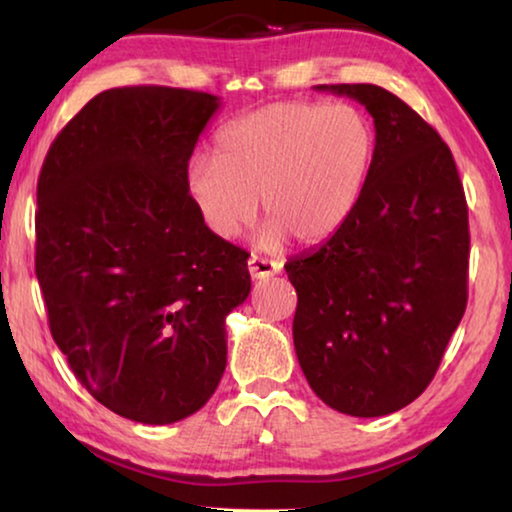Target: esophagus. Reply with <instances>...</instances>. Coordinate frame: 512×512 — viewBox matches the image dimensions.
Listing matches in <instances>:
<instances>
[{"mask_svg": "<svg viewBox=\"0 0 512 512\" xmlns=\"http://www.w3.org/2000/svg\"><path fill=\"white\" fill-rule=\"evenodd\" d=\"M248 271H250V275L255 277V280H266V277H273L275 273L282 271V262H277V259H266V257L250 255Z\"/></svg>", "mask_w": 512, "mask_h": 512, "instance_id": "esophagus-1", "label": "esophagus"}]
</instances>
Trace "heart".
<instances>
[{
	"mask_svg": "<svg viewBox=\"0 0 512 512\" xmlns=\"http://www.w3.org/2000/svg\"><path fill=\"white\" fill-rule=\"evenodd\" d=\"M377 135L350 103L280 101L230 121L216 158L187 164V189L216 237L235 239L255 221L257 196L268 216L257 244L302 246L336 235L366 192Z\"/></svg>",
	"mask_w": 512,
	"mask_h": 512,
	"instance_id": "1",
	"label": "heart"
}]
</instances>
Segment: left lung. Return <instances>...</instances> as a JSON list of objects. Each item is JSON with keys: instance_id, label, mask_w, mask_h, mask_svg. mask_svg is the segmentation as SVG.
Listing matches in <instances>:
<instances>
[{"instance_id": "8db88e82", "label": "left lung", "mask_w": 512, "mask_h": 512, "mask_svg": "<svg viewBox=\"0 0 512 512\" xmlns=\"http://www.w3.org/2000/svg\"><path fill=\"white\" fill-rule=\"evenodd\" d=\"M375 119V162L350 221L284 268L298 293L293 345L311 391L354 418L424 393L467 305L470 228L449 146L379 85H316Z\"/></svg>"}]
</instances>
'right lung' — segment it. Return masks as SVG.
<instances>
[{"label": "right lung", "mask_w": 512, "mask_h": 512, "mask_svg": "<svg viewBox=\"0 0 512 512\" xmlns=\"http://www.w3.org/2000/svg\"><path fill=\"white\" fill-rule=\"evenodd\" d=\"M207 92L131 85L88 101L38 178L36 275L76 379L121 418L196 413L225 370V316L248 253L207 228L187 189Z\"/></svg>", "instance_id": "1"}]
</instances>
